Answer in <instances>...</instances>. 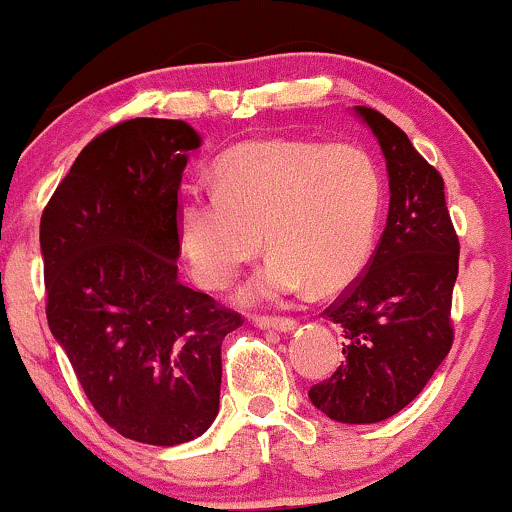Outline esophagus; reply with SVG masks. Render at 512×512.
Returning a JSON list of instances; mask_svg holds the SVG:
<instances>
[{"mask_svg": "<svg viewBox=\"0 0 512 512\" xmlns=\"http://www.w3.org/2000/svg\"><path fill=\"white\" fill-rule=\"evenodd\" d=\"M256 325L261 330H275V332H292L296 327L294 318H268V315H258Z\"/></svg>", "mask_w": 512, "mask_h": 512, "instance_id": "1", "label": "esophagus"}]
</instances>
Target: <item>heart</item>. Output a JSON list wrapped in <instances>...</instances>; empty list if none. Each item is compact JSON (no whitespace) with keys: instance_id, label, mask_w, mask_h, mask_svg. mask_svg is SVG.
<instances>
[{"instance_id":"heart-1","label":"heart","mask_w":512,"mask_h":512,"mask_svg":"<svg viewBox=\"0 0 512 512\" xmlns=\"http://www.w3.org/2000/svg\"><path fill=\"white\" fill-rule=\"evenodd\" d=\"M216 192L189 187L178 239L194 280L225 289L266 249L270 263L244 287V301H280L311 285L332 294L363 273L384 204L377 161L358 144L246 142L216 166Z\"/></svg>"}]
</instances>
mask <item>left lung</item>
I'll use <instances>...</instances> for the list:
<instances>
[{
	"label": "left lung",
	"instance_id": "8db88e82",
	"mask_svg": "<svg viewBox=\"0 0 512 512\" xmlns=\"http://www.w3.org/2000/svg\"><path fill=\"white\" fill-rule=\"evenodd\" d=\"M356 113L387 159L389 216L368 270L325 308L344 332V361L308 399L327 418L370 425L406 408L449 356L460 244L439 170L380 111Z\"/></svg>",
	"mask_w": 512,
	"mask_h": 512
}]
</instances>
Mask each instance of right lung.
<instances>
[{
    "label": "right lung",
    "mask_w": 512,
    "mask_h": 512,
    "mask_svg": "<svg viewBox=\"0 0 512 512\" xmlns=\"http://www.w3.org/2000/svg\"><path fill=\"white\" fill-rule=\"evenodd\" d=\"M201 137L132 118L87 144L44 206L47 323L104 422L151 446L218 415L225 334L242 315L178 280L182 170Z\"/></svg>",
    "instance_id": "1"
}]
</instances>
